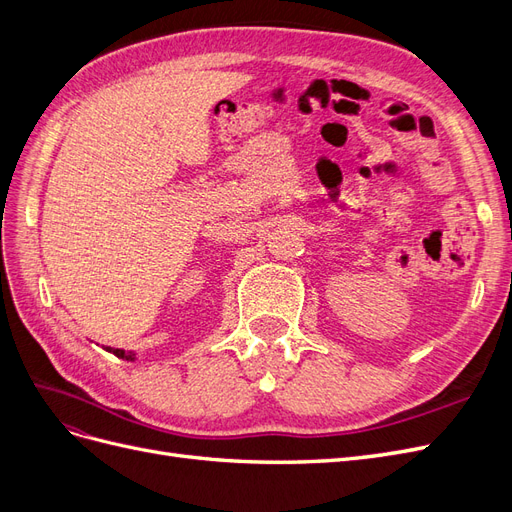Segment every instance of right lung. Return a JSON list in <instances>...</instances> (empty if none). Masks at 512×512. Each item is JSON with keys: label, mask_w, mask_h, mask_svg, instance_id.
I'll use <instances>...</instances> for the list:
<instances>
[{"label": "right lung", "mask_w": 512, "mask_h": 512, "mask_svg": "<svg viewBox=\"0 0 512 512\" xmlns=\"http://www.w3.org/2000/svg\"><path fill=\"white\" fill-rule=\"evenodd\" d=\"M106 352H113L117 359H123V361H136V352H126V350H121V348H111V346H106L104 348Z\"/></svg>", "instance_id": "right-lung-1"}]
</instances>
